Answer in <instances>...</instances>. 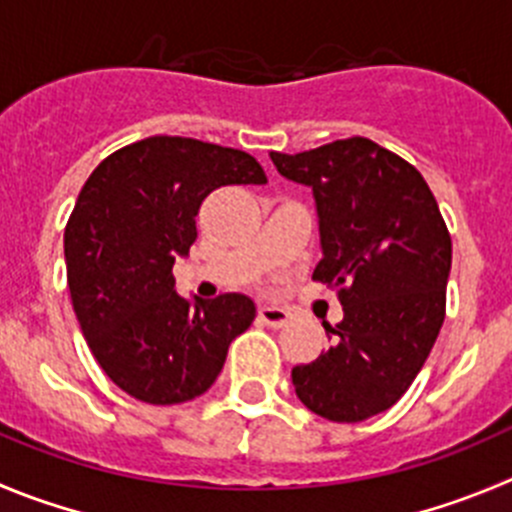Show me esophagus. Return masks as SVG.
<instances>
[{
  "instance_id": "34e87169",
  "label": "esophagus",
  "mask_w": 512,
  "mask_h": 512,
  "mask_svg": "<svg viewBox=\"0 0 512 512\" xmlns=\"http://www.w3.org/2000/svg\"><path fill=\"white\" fill-rule=\"evenodd\" d=\"M257 315H260V321L265 323V326H270V328H283L285 323L290 321L288 310L275 308V305H260Z\"/></svg>"
}]
</instances>
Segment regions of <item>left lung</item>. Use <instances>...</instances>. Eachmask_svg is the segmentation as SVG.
I'll list each match as a JSON object with an SVG mask.
<instances>
[{"label": "left lung", "instance_id": "obj_1", "mask_svg": "<svg viewBox=\"0 0 512 512\" xmlns=\"http://www.w3.org/2000/svg\"><path fill=\"white\" fill-rule=\"evenodd\" d=\"M270 159L313 189L323 252L313 280L343 305V321L326 326L333 346L293 369L295 394L318 417L364 422L394 407L437 341L450 232L422 174L369 138Z\"/></svg>", "mask_w": 512, "mask_h": 512}]
</instances>
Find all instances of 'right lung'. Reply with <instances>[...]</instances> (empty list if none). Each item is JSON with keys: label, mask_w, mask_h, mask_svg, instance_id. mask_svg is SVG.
<instances>
[{"label": "right lung", "mask_w": 512, "mask_h": 512, "mask_svg": "<svg viewBox=\"0 0 512 512\" xmlns=\"http://www.w3.org/2000/svg\"><path fill=\"white\" fill-rule=\"evenodd\" d=\"M245 151L151 136L100 161L65 227V265L80 331L108 379L146 404H181L217 381L234 338L255 321L242 293L184 298L171 275L197 240L219 186L265 184Z\"/></svg>", "instance_id": "add662e5"}]
</instances>
